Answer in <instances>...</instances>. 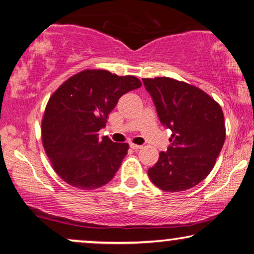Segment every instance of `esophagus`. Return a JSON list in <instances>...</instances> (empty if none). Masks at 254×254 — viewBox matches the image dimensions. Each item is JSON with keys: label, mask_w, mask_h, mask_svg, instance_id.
I'll return each instance as SVG.
<instances>
[{"label": "esophagus", "mask_w": 254, "mask_h": 254, "mask_svg": "<svg viewBox=\"0 0 254 254\" xmlns=\"http://www.w3.org/2000/svg\"><path fill=\"white\" fill-rule=\"evenodd\" d=\"M129 147L131 149H134V150H136V149H141L142 145H138V144H135V143H129Z\"/></svg>", "instance_id": "obj_1"}]
</instances>
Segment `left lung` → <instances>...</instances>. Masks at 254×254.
<instances>
[{
    "label": "left lung",
    "instance_id": "left-lung-1",
    "mask_svg": "<svg viewBox=\"0 0 254 254\" xmlns=\"http://www.w3.org/2000/svg\"><path fill=\"white\" fill-rule=\"evenodd\" d=\"M158 118L171 129V145L148 170L154 185L182 192L202 182L213 170L225 140L223 111L209 95L169 77L142 78Z\"/></svg>",
    "mask_w": 254,
    "mask_h": 254
}]
</instances>
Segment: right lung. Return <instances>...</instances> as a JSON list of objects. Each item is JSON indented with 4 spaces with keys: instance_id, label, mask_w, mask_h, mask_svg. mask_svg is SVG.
<instances>
[{
    "instance_id": "obj_1",
    "label": "right lung",
    "mask_w": 254,
    "mask_h": 254,
    "mask_svg": "<svg viewBox=\"0 0 254 254\" xmlns=\"http://www.w3.org/2000/svg\"><path fill=\"white\" fill-rule=\"evenodd\" d=\"M141 85L135 76L88 69L59 86L46 105L41 135L61 179L76 189L93 190L113 178L129 145L99 138L98 131L120 97Z\"/></svg>"
}]
</instances>
